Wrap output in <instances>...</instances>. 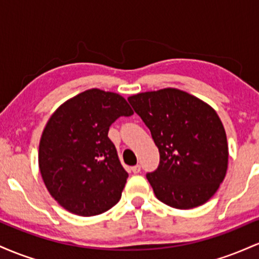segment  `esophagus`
I'll return each instance as SVG.
<instances>
[{
  "label": "esophagus",
  "mask_w": 259,
  "mask_h": 259,
  "mask_svg": "<svg viewBox=\"0 0 259 259\" xmlns=\"http://www.w3.org/2000/svg\"><path fill=\"white\" fill-rule=\"evenodd\" d=\"M140 170H141V167H140L139 164H136V165H134V167H132V171L134 174L140 173Z\"/></svg>",
  "instance_id": "1"
}]
</instances>
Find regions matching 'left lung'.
I'll list each match as a JSON object with an SVG mask.
<instances>
[{"mask_svg":"<svg viewBox=\"0 0 259 259\" xmlns=\"http://www.w3.org/2000/svg\"><path fill=\"white\" fill-rule=\"evenodd\" d=\"M127 101L158 147V168L146 175L156 197L178 209L206 203L228 170L227 134L215 109L174 88L140 92Z\"/></svg>","mask_w":259,"mask_h":259,"instance_id":"left-lung-1","label":"left lung"}]
</instances>
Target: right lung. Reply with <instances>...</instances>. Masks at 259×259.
I'll use <instances>...</instances> for the list:
<instances>
[{
    "label": "right lung",
    "instance_id": "obj_1",
    "mask_svg": "<svg viewBox=\"0 0 259 259\" xmlns=\"http://www.w3.org/2000/svg\"><path fill=\"white\" fill-rule=\"evenodd\" d=\"M132 114L119 94L90 89L62 103L47 120L38 168L50 195L68 212L97 215L120 200L127 173L108 130L120 115Z\"/></svg>",
    "mask_w": 259,
    "mask_h": 259
}]
</instances>
